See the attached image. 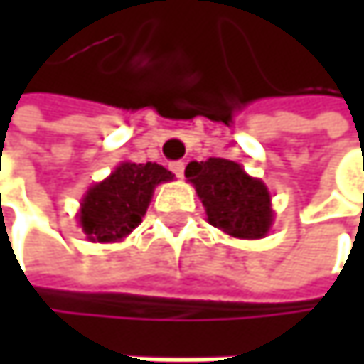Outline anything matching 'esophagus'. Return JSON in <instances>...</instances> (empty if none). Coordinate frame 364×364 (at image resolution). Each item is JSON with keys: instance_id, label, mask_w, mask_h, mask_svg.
Instances as JSON below:
<instances>
[{"instance_id": "34e87169", "label": "esophagus", "mask_w": 364, "mask_h": 364, "mask_svg": "<svg viewBox=\"0 0 364 364\" xmlns=\"http://www.w3.org/2000/svg\"><path fill=\"white\" fill-rule=\"evenodd\" d=\"M171 171L181 179L183 173H185V162H181V160H179V162H171Z\"/></svg>"}]
</instances>
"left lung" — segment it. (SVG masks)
<instances>
[{
	"label": "left lung",
	"instance_id": "8db88e82",
	"mask_svg": "<svg viewBox=\"0 0 364 364\" xmlns=\"http://www.w3.org/2000/svg\"><path fill=\"white\" fill-rule=\"evenodd\" d=\"M187 181L193 183L208 223L234 236L255 240L263 238L274 221L272 198L261 179L249 177L245 168L225 158L189 162Z\"/></svg>",
	"mask_w": 364,
	"mask_h": 364
}]
</instances>
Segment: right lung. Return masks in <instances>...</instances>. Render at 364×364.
<instances>
[{"instance_id":"obj_1","label":"right lung","mask_w":364,"mask_h":364,"mask_svg":"<svg viewBox=\"0 0 364 364\" xmlns=\"http://www.w3.org/2000/svg\"><path fill=\"white\" fill-rule=\"evenodd\" d=\"M173 181V173L156 162H122L105 181L82 198L80 225L92 242H117L145 217L156 185Z\"/></svg>"}]
</instances>
